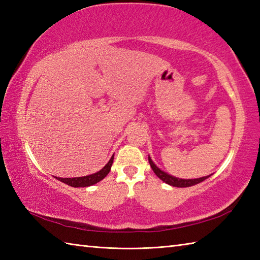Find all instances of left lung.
<instances>
[{"label":"left lung","instance_id":"left-lung-1","mask_svg":"<svg viewBox=\"0 0 260 260\" xmlns=\"http://www.w3.org/2000/svg\"><path fill=\"white\" fill-rule=\"evenodd\" d=\"M148 162H150V165L152 170L154 171V173H155L159 179H161L165 183H168L172 186H178V187H186V186H192V185H196L198 183H200V182L204 181L206 179H208L209 176H203V178H199V179H192V180H183V179H178V178H174V176L170 175L168 173L163 172L162 170H159L155 164L153 163V161L151 159V157L148 156Z\"/></svg>","mask_w":260,"mask_h":260}]
</instances>
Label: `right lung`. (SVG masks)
<instances>
[{"mask_svg":"<svg viewBox=\"0 0 260 260\" xmlns=\"http://www.w3.org/2000/svg\"><path fill=\"white\" fill-rule=\"evenodd\" d=\"M114 161V155L112 156V158L109 159V162L105 165V167L101 170L98 171L97 173H93L91 175H87V176H81V178H57L59 181L63 182V183L68 184L73 187H85V186H90L92 184H96L97 182L102 181L105 176H106L109 171L110 168H112V164Z\"/></svg>","mask_w":260,"mask_h":260,"instance_id":"right-lung-1","label":"right lung"}]
</instances>
